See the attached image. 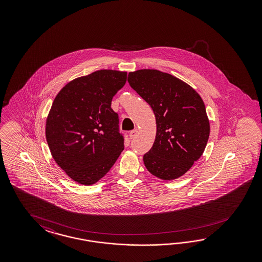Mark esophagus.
<instances>
[{
  "instance_id": "34e87169",
  "label": "esophagus",
  "mask_w": 262,
  "mask_h": 262,
  "mask_svg": "<svg viewBox=\"0 0 262 262\" xmlns=\"http://www.w3.org/2000/svg\"><path fill=\"white\" fill-rule=\"evenodd\" d=\"M138 134V129L137 128H135V129H133V130H130V133H129V137L130 138H134L135 137L136 135Z\"/></svg>"
}]
</instances>
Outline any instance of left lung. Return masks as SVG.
<instances>
[{
	"instance_id": "left-lung-1",
	"label": "left lung",
	"mask_w": 262,
	"mask_h": 262,
	"mask_svg": "<svg viewBox=\"0 0 262 262\" xmlns=\"http://www.w3.org/2000/svg\"><path fill=\"white\" fill-rule=\"evenodd\" d=\"M127 81L151 105L157 135L143 157L151 174L171 181L185 174L206 149L209 122L198 93L174 76L158 70L129 73Z\"/></svg>"
}]
</instances>
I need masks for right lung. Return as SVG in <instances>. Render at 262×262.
I'll return each instance as SVG.
<instances>
[{
    "label": "right lung",
    "mask_w": 262,
    "mask_h": 262,
    "mask_svg": "<svg viewBox=\"0 0 262 262\" xmlns=\"http://www.w3.org/2000/svg\"><path fill=\"white\" fill-rule=\"evenodd\" d=\"M126 80V72L100 70L72 80L56 95L46 139L57 165L77 183L101 180L124 150L125 135L111 101Z\"/></svg>",
    "instance_id": "obj_1"
}]
</instances>
